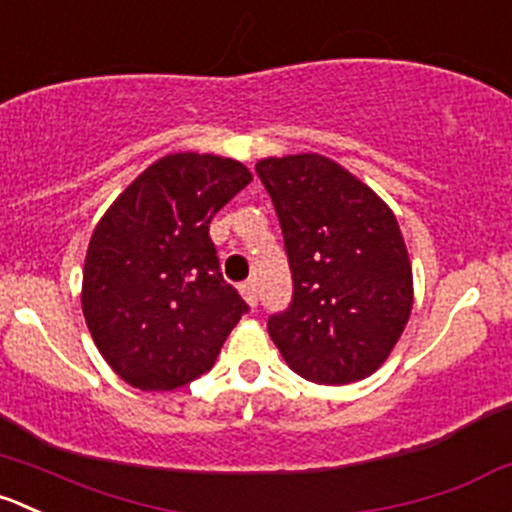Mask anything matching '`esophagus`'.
Masks as SVG:
<instances>
[{"label": "esophagus", "mask_w": 512, "mask_h": 512, "mask_svg": "<svg viewBox=\"0 0 512 512\" xmlns=\"http://www.w3.org/2000/svg\"><path fill=\"white\" fill-rule=\"evenodd\" d=\"M240 292H242V297H245V300L250 302V307H255V305H257V285H255V280L242 282V285H240Z\"/></svg>", "instance_id": "1"}]
</instances>
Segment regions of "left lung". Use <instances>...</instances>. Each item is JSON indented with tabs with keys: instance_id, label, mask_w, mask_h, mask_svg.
I'll use <instances>...</instances> for the list:
<instances>
[{
	"instance_id": "left-lung-1",
	"label": "left lung",
	"mask_w": 512,
	"mask_h": 512,
	"mask_svg": "<svg viewBox=\"0 0 512 512\" xmlns=\"http://www.w3.org/2000/svg\"><path fill=\"white\" fill-rule=\"evenodd\" d=\"M272 197L292 300L267 320L287 365L320 385L372 375L413 310V267L390 207L322 155L267 157L255 165Z\"/></svg>"
}]
</instances>
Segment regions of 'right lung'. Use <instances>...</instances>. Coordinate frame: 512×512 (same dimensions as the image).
<instances>
[{
	"mask_svg": "<svg viewBox=\"0 0 512 512\" xmlns=\"http://www.w3.org/2000/svg\"><path fill=\"white\" fill-rule=\"evenodd\" d=\"M252 175L227 157L180 152L147 167L89 240L82 310L127 385L175 390L215 365L250 305L220 272L210 222Z\"/></svg>",
	"mask_w": 512,
	"mask_h": 512,
	"instance_id": "obj_1",
	"label": "right lung"
}]
</instances>
